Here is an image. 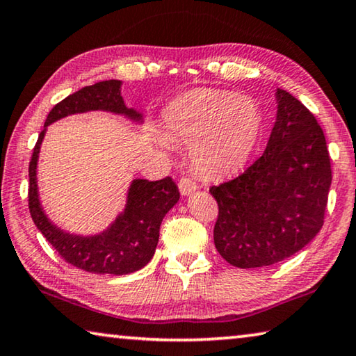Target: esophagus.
Here are the masks:
<instances>
[{
	"mask_svg": "<svg viewBox=\"0 0 356 356\" xmlns=\"http://www.w3.org/2000/svg\"><path fill=\"white\" fill-rule=\"evenodd\" d=\"M196 188H198V185H196V182H195L193 179L182 177V179L179 180V190H180V193H182L184 196L193 193V191H196Z\"/></svg>",
	"mask_w": 356,
	"mask_h": 356,
	"instance_id": "obj_1",
	"label": "esophagus"
}]
</instances>
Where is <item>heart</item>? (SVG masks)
<instances>
[{
    "instance_id": "b5f03b06",
    "label": "heart",
    "mask_w": 356,
    "mask_h": 356,
    "mask_svg": "<svg viewBox=\"0 0 356 356\" xmlns=\"http://www.w3.org/2000/svg\"><path fill=\"white\" fill-rule=\"evenodd\" d=\"M163 123L169 139L188 144L196 171L223 177L244 166L255 149L263 129V112L245 95L198 88L174 99L163 114Z\"/></svg>"
}]
</instances>
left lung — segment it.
<instances>
[{
    "label": "left lung",
    "instance_id": "left-lung-1",
    "mask_svg": "<svg viewBox=\"0 0 356 356\" xmlns=\"http://www.w3.org/2000/svg\"><path fill=\"white\" fill-rule=\"evenodd\" d=\"M277 118L263 155L233 180L211 187L218 204L213 242L236 268L290 258L323 227L331 161L323 129L306 106L277 88Z\"/></svg>",
    "mask_w": 356,
    "mask_h": 356
}]
</instances>
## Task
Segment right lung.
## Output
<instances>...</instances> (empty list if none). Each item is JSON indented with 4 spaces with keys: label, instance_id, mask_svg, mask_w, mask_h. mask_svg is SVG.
<instances>
[{
    "label": "right lung",
    "instance_id": "obj_1",
    "mask_svg": "<svg viewBox=\"0 0 356 356\" xmlns=\"http://www.w3.org/2000/svg\"><path fill=\"white\" fill-rule=\"evenodd\" d=\"M120 81H103L70 95L49 112L44 129L39 134L30 161L28 207L31 218L58 255L66 263L95 274L123 275L139 270L154 257L160 225L166 213L179 201V188L171 177L161 180L134 179L129 185L127 204L115 222L95 236L70 234L54 225L42 211L38 193L36 168L39 150L46 129L60 118L88 111H107L127 115L134 122L143 120L138 111L128 109L120 95Z\"/></svg>",
    "mask_w": 356,
    "mask_h": 356
}]
</instances>
